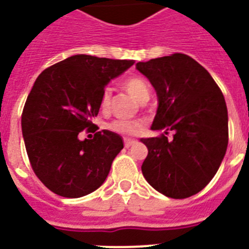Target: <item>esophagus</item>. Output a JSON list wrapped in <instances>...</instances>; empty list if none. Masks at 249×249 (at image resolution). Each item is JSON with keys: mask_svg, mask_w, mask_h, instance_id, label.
Instances as JSON below:
<instances>
[{"mask_svg": "<svg viewBox=\"0 0 249 249\" xmlns=\"http://www.w3.org/2000/svg\"><path fill=\"white\" fill-rule=\"evenodd\" d=\"M135 143H137V141L128 140V138H124V146H126L127 148H128V147H131V146H133V144H135Z\"/></svg>", "mask_w": 249, "mask_h": 249, "instance_id": "esophagus-1", "label": "esophagus"}]
</instances>
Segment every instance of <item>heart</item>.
Wrapping results in <instances>:
<instances>
[{
	"label": "heart",
	"instance_id": "obj_1",
	"mask_svg": "<svg viewBox=\"0 0 249 249\" xmlns=\"http://www.w3.org/2000/svg\"><path fill=\"white\" fill-rule=\"evenodd\" d=\"M123 89H126L131 96L135 97L136 101L140 103H146L149 100V87L146 81L141 77H128L123 81ZM109 101H111V91L106 89L101 97V108H108ZM108 128L113 132H117L124 136H136L143 129V122L141 121H129V120H116L108 124Z\"/></svg>",
	"mask_w": 249,
	"mask_h": 249
}]
</instances>
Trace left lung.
<instances>
[{"instance_id": "obj_1", "label": "left lung", "mask_w": 249, "mask_h": 249, "mask_svg": "<svg viewBox=\"0 0 249 249\" xmlns=\"http://www.w3.org/2000/svg\"><path fill=\"white\" fill-rule=\"evenodd\" d=\"M157 94L152 131L173 138H141L148 148L142 164L156 191L181 199L198 193L218 171L228 144V112L221 89L206 68L183 53L138 62Z\"/></svg>"}]
</instances>
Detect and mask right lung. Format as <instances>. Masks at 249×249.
I'll return each instance as SVG.
<instances>
[{
  "label": "right lung",
  "mask_w": 249,
  "mask_h": 249,
  "mask_svg": "<svg viewBox=\"0 0 249 249\" xmlns=\"http://www.w3.org/2000/svg\"><path fill=\"white\" fill-rule=\"evenodd\" d=\"M133 63L74 54L37 77L22 112V136L32 169L50 191L80 198L106 181L123 148L122 137L107 129L92 140L81 141L78 135L97 129L92 117L98 114L106 86Z\"/></svg>",
  "instance_id": "add662e5"
}]
</instances>
